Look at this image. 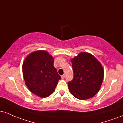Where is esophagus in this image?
I'll list each match as a JSON object with an SVG mask.
<instances>
[{"mask_svg":"<svg viewBox=\"0 0 123 123\" xmlns=\"http://www.w3.org/2000/svg\"><path fill=\"white\" fill-rule=\"evenodd\" d=\"M65 74L62 75V76H61V78H62V79H63V78H65Z\"/></svg>","mask_w":123,"mask_h":123,"instance_id":"obj_1","label":"esophagus"}]
</instances>
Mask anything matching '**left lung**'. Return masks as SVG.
<instances>
[{
  "label": "left lung",
  "instance_id": "obj_1",
  "mask_svg": "<svg viewBox=\"0 0 123 123\" xmlns=\"http://www.w3.org/2000/svg\"><path fill=\"white\" fill-rule=\"evenodd\" d=\"M71 62L74 76L68 83L70 93L79 100L93 97L103 81L104 70L101 63L93 55L84 52L80 53Z\"/></svg>",
  "mask_w": 123,
  "mask_h": 123
}]
</instances>
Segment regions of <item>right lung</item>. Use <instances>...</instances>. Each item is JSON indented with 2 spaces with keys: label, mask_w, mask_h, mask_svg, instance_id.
<instances>
[{
  "label": "right lung",
  "mask_w": 123,
  "mask_h": 123,
  "mask_svg": "<svg viewBox=\"0 0 123 123\" xmlns=\"http://www.w3.org/2000/svg\"><path fill=\"white\" fill-rule=\"evenodd\" d=\"M53 63L52 56L43 50L31 53L25 59L22 66L23 78L32 93L44 98L54 91L61 76Z\"/></svg>",
  "instance_id": "add662e5"
}]
</instances>
